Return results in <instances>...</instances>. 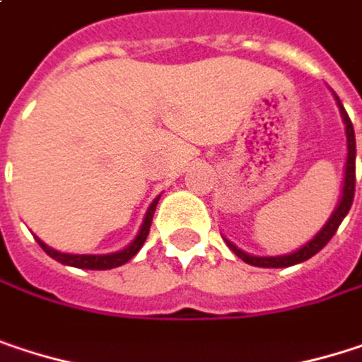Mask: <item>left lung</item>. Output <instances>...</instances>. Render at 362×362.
<instances>
[{
  "instance_id": "8db88e82",
  "label": "left lung",
  "mask_w": 362,
  "mask_h": 362,
  "mask_svg": "<svg viewBox=\"0 0 362 362\" xmlns=\"http://www.w3.org/2000/svg\"><path fill=\"white\" fill-rule=\"evenodd\" d=\"M337 100V107L341 112V119H344V125H346V140H348V159H346V174H344V188H341V199L337 203V207L333 209L331 218L327 220V224L317 233V237L313 241H308L304 247H300L298 252L287 253V255H250V253L241 252L239 247H235L228 239L226 245L235 252V255H239L243 262L252 264V266H259V268H287V266H293V264H300V262H306L310 259L315 253H319L327 243L331 241V237L337 233L341 220L346 218V214L350 211L352 207V199H354V184H356V142H354V127H352V121L348 117V112L344 110L339 98Z\"/></svg>"
}]
</instances>
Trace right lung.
<instances>
[{"instance_id": "obj_1", "label": "right lung", "mask_w": 362, "mask_h": 362, "mask_svg": "<svg viewBox=\"0 0 362 362\" xmlns=\"http://www.w3.org/2000/svg\"><path fill=\"white\" fill-rule=\"evenodd\" d=\"M157 203H159V197L151 203L144 220H142V226H140V233L136 235V239L121 252L107 253V255H77V253H60L52 247H47L41 239L35 241L39 243V247L47 253L49 257H54L56 262L60 264H66V266H75V268H86V270H109V268H117L125 262H129L136 253L140 252V247L144 245L146 237H148V230H151V222H153V216H155V209H157Z\"/></svg>"}]
</instances>
